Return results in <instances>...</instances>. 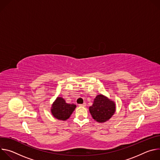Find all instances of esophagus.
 Segmentation results:
<instances>
[{
	"instance_id": "34e87169",
	"label": "esophagus",
	"mask_w": 160,
	"mask_h": 160,
	"mask_svg": "<svg viewBox=\"0 0 160 160\" xmlns=\"http://www.w3.org/2000/svg\"><path fill=\"white\" fill-rule=\"evenodd\" d=\"M78 106H86V103H83V104H78Z\"/></svg>"
}]
</instances>
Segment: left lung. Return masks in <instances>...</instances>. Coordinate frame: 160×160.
Instances as JSON below:
<instances>
[{"mask_svg": "<svg viewBox=\"0 0 160 160\" xmlns=\"http://www.w3.org/2000/svg\"><path fill=\"white\" fill-rule=\"evenodd\" d=\"M115 103L107 97L99 94L94 99L89 111L92 118L99 123H104L109 120L115 112Z\"/></svg>", "mask_w": 160, "mask_h": 160, "instance_id": "obj_1", "label": "left lung"}]
</instances>
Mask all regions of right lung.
<instances>
[{
    "instance_id": "obj_1",
    "label": "right lung",
    "mask_w": 160,
    "mask_h": 160,
    "mask_svg": "<svg viewBox=\"0 0 160 160\" xmlns=\"http://www.w3.org/2000/svg\"><path fill=\"white\" fill-rule=\"evenodd\" d=\"M75 108V104H68L62 98L58 97L52 105L51 112L56 119L65 121L70 117Z\"/></svg>"
}]
</instances>
